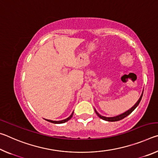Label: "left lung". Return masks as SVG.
I'll list each match as a JSON object with an SVG mask.
<instances>
[{
	"instance_id": "left-lung-1",
	"label": "left lung",
	"mask_w": 158,
	"mask_h": 158,
	"mask_svg": "<svg viewBox=\"0 0 158 158\" xmlns=\"http://www.w3.org/2000/svg\"><path fill=\"white\" fill-rule=\"evenodd\" d=\"M143 92L142 93H141V95L140 96L139 99V100L137 102L135 103V105H134L132 107H131L130 109H128L127 111H126L125 112H124V113H123L121 114L120 115H118V116H114V117H106V116H102V115H100V114L98 113V112L96 111V109H95V113L97 114L98 116L100 118H102V120H105V121H110V122H114V121H121V120L123 119L124 118H125L126 116H127L128 115L130 114L132 112L135 110V109L137 108V106L139 105V104L140 101L141 100V98H142V96H143Z\"/></svg>"
}]
</instances>
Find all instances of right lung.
Returning a JSON list of instances; mask_svg holds the SVG:
<instances>
[{
	"label": "right lung",
	"instance_id": "add662e5",
	"mask_svg": "<svg viewBox=\"0 0 158 158\" xmlns=\"http://www.w3.org/2000/svg\"><path fill=\"white\" fill-rule=\"evenodd\" d=\"M73 114H74V111L73 112V113H72V114L68 118H67L64 119V120H62V121H52V120H48V119H46V118H44V120H46V121H49L50 123H55V124L64 123L68 121L69 119H71V118L73 117Z\"/></svg>",
	"mask_w": 158,
	"mask_h": 158
}]
</instances>
